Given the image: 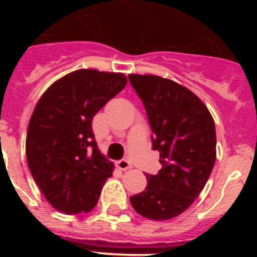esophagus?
<instances>
[{"mask_svg":"<svg viewBox=\"0 0 257 257\" xmlns=\"http://www.w3.org/2000/svg\"><path fill=\"white\" fill-rule=\"evenodd\" d=\"M117 167L119 170H122V171H124V170L131 169V163L128 162L127 160H121V161H118V162H117Z\"/></svg>","mask_w":257,"mask_h":257,"instance_id":"1","label":"esophagus"}]
</instances>
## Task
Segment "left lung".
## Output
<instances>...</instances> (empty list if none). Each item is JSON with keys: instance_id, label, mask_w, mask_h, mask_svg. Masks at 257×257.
<instances>
[{"instance_id": "1", "label": "left lung", "mask_w": 257, "mask_h": 257, "mask_svg": "<svg viewBox=\"0 0 257 257\" xmlns=\"http://www.w3.org/2000/svg\"><path fill=\"white\" fill-rule=\"evenodd\" d=\"M148 115L152 148L162 169L145 174L144 192L130 197L151 220H170L189 208L205 188L216 160V131L207 106L187 87L153 74H128Z\"/></svg>"}]
</instances>
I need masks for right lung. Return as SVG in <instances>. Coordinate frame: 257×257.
Segmentation results:
<instances>
[{
	"label": "right lung",
	"instance_id": "right-lung-1",
	"mask_svg": "<svg viewBox=\"0 0 257 257\" xmlns=\"http://www.w3.org/2000/svg\"><path fill=\"white\" fill-rule=\"evenodd\" d=\"M126 83L122 73L78 69L38 100L27 131V162L55 210L77 215L96 206L114 166L97 149L92 118Z\"/></svg>",
	"mask_w": 257,
	"mask_h": 257
}]
</instances>
